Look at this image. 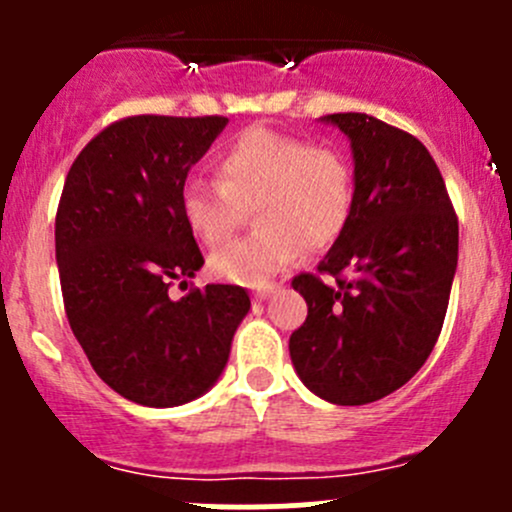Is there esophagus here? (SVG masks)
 <instances>
[{
    "label": "esophagus",
    "mask_w": 512,
    "mask_h": 512,
    "mask_svg": "<svg viewBox=\"0 0 512 512\" xmlns=\"http://www.w3.org/2000/svg\"><path fill=\"white\" fill-rule=\"evenodd\" d=\"M272 292H275V285H262V287H257L255 292H252V297H255V299H267Z\"/></svg>",
    "instance_id": "34e87169"
}]
</instances>
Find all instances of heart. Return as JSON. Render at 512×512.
<instances>
[{"label":"heart","instance_id":"1","mask_svg":"<svg viewBox=\"0 0 512 512\" xmlns=\"http://www.w3.org/2000/svg\"><path fill=\"white\" fill-rule=\"evenodd\" d=\"M215 173L185 180L180 213L205 247L223 245L252 213L255 235L210 257L213 275L235 285H267L302 247L332 245L352 218L354 165L337 146L255 126L218 153Z\"/></svg>","mask_w":512,"mask_h":512}]
</instances>
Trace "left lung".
<instances>
[{"instance_id":"obj_1","label":"left lung","mask_w":512,"mask_h":512,"mask_svg":"<svg viewBox=\"0 0 512 512\" xmlns=\"http://www.w3.org/2000/svg\"><path fill=\"white\" fill-rule=\"evenodd\" d=\"M352 138V218L317 272L292 287L307 319L289 356L309 391L339 406L389 396L433 352L458 265V215L421 141L369 113L324 116Z\"/></svg>"}]
</instances>
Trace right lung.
<instances>
[{
  "label": "right lung",
  "instance_id": "add662e5",
  "mask_svg": "<svg viewBox=\"0 0 512 512\" xmlns=\"http://www.w3.org/2000/svg\"><path fill=\"white\" fill-rule=\"evenodd\" d=\"M225 116H128L71 163L56 208V262L71 332L116 394L143 406L198 399L223 374L250 309L237 285L168 289L203 252L180 213L188 170Z\"/></svg>",
  "mask_w": 512,
  "mask_h": 512
}]
</instances>
